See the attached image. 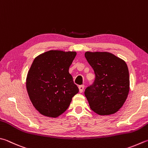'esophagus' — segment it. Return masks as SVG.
Wrapping results in <instances>:
<instances>
[{
    "label": "esophagus",
    "mask_w": 148,
    "mask_h": 148,
    "mask_svg": "<svg viewBox=\"0 0 148 148\" xmlns=\"http://www.w3.org/2000/svg\"><path fill=\"white\" fill-rule=\"evenodd\" d=\"M84 85H80L79 86V91L80 93H82L84 90Z\"/></svg>",
    "instance_id": "34e87169"
}]
</instances>
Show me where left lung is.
Instances as JSON below:
<instances>
[{
  "label": "left lung",
  "instance_id": "left-lung-1",
  "mask_svg": "<svg viewBox=\"0 0 148 148\" xmlns=\"http://www.w3.org/2000/svg\"><path fill=\"white\" fill-rule=\"evenodd\" d=\"M95 79L86 89L90 108L100 115L115 113L122 108L130 91V75L125 61L111 53H85Z\"/></svg>",
  "mask_w": 148,
  "mask_h": 148
}]
</instances>
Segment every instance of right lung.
<instances>
[{"label":"right lung","instance_id":"obj_1","mask_svg":"<svg viewBox=\"0 0 148 148\" xmlns=\"http://www.w3.org/2000/svg\"><path fill=\"white\" fill-rule=\"evenodd\" d=\"M75 51L50 50L36 57L26 77V89L33 106L42 115L56 118L68 108L79 93L69 68Z\"/></svg>","mask_w":148,"mask_h":148}]
</instances>
